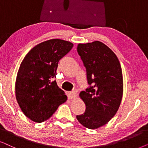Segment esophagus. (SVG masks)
Instances as JSON below:
<instances>
[{
    "label": "esophagus",
    "instance_id": "obj_1",
    "mask_svg": "<svg viewBox=\"0 0 148 148\" xmlns=\"http://www.w3.org/2000/svg\"><path fill=\"white\" fill-rule=\"evenodd\" d=\"M77 95L75 91H71L68 92V97L70 99H74V98L76 97Z\"/></svg>",
    "mask_w": 148,
    "mask_h": 148
}]
</instances>
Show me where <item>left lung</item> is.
Instances as JSON below:
<instances>
[{
	"label": "left lung",
	"mask_w": 148,
	"mask_h": 148,
	"mask_svg": "<svg viewBox=\"0 0 148 148\" xmlns=\"http://www.w3.org/2000/svg\"><path fill=\"white\" fill-rule=\"evenodd\" d=\"M77 51L86 68L89 86L80 92L86 110L76 119L88 129H97L114 117L121 105L123 93L121 64L113 51L99 41L78 44Z\"/></svg>",
	"instance_id": "obj_1"
}]
</instances>
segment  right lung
<instances>
[{"label": "right lung", "mask_w": 148, "mask_h": 148, "mask_svg": "<svg viewBox=\"0 0 148 148\" xmlns=\"http://www.w3.org/2000/svg\"><path fill=\"white\" fill-rule=\"evenodd\" d=\"M72 47L68 41L51 39L32 49L21 62L15 82V95L21 111L32 121H47L67 100L54 78L59 61Z\"/></svg>", "instance_id": "add662e5"}]
</instances>
